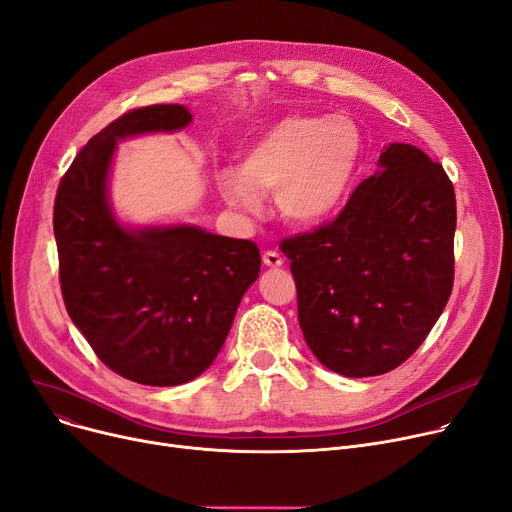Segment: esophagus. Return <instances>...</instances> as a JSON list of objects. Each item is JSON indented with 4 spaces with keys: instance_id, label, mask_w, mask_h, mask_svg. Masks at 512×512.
<instances>
[{
    "instance_id": "34e87169",
    "label": "esophagus",
    "mask_w": 512,
    "mask_h": 512,
    "mask_svg": "<svg viewBox=\"0 0 512 512\" xmlns=\"http://www.w3.org/2000/svg\"><path fill=\"white\" fill-rule=\"evenodd\" d=\"M263 263L267 267H280L284 263V259H282V255L278 251H265L263 253Z\"/></svg>"
}]
</instances>
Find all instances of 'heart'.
I'll return each mask as SVG.
<instances>
[{
  "mask_svg": "<svg viewBox=\"0 0 512 512\" xmlns=\"http://www.w3.org/2000/svg\"><path fill=\"white\" fill-rule=\"evenodd\" d=\"M363 153V132L348 116L294 114L267 130L242 155L238 174L218 176L224 201L245 213L274 195L290 224H317L338 209Z\"/></svg>",
  "mask_w": 512,
  "mask_h": 512,
  "instance_id": "1",
  "label": "heart"
}]
</instances>
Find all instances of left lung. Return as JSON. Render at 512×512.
<instances>
[{
    "mask_svg": "<svg viewBox=\"0 0 512 512\" xmlns=\"http://www.w3.org/2000/svg\"><path fill=\"white\" fill-rule=\"evenodd\" d=\"M454 186L421 149L392 143L336 220L288 236L311 353L346 378L405 363L442 315L454 282Z\"/></svg>",
    "mask_w": 512,
    "mask_h": 512,
    "instance_id": "left-lung-1",
    "label": "left lung"
}]
</instances>
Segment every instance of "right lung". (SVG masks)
Here are the masks:
<instances>
[{"label":"right lung","instance_id":"right-lung-1","mask_svg":"<svg viewBox=\"0 0 512 512\" xmlns=\"http://www.w3.org/2000/svg\"><path fill=\"white\" fill-rule=\"evenodd\" d=\"M191 120L172 103L122 114L78 151L53 205L70 319L101 363L145 386L191 382L213 363L261 267L253 240L195 226L126 230L114 220L105 184L116 143Z\"/></svg>","mask_w":512,"mask_h":512}]
</instances>
